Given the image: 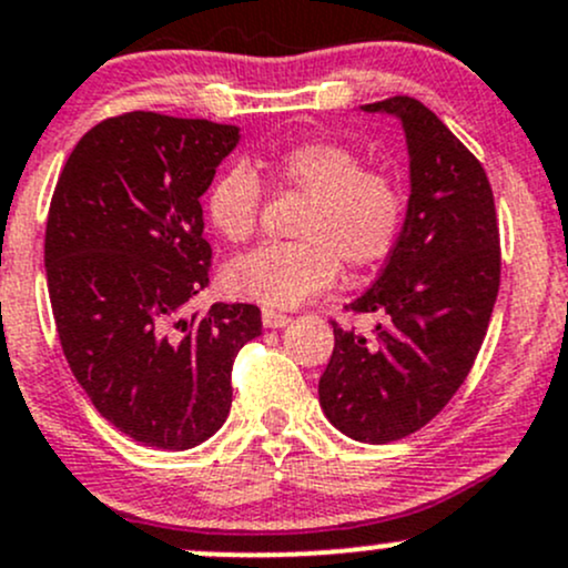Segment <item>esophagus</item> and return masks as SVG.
I'll return each instance as SVG.
<instances>
[{
    "label": "esophagus",
    "instance_id": "obj_1",
    "mask_svg": "<svg viewBox=\"0 0 568 568\" xmlns=\"http://www.w3.org/2000/svg\"><path fill=\"white\" fill-rule=\"evenodd\" d=\"M261 318H264V326H266V329H283V326H288L291 315L280 313V310L264 307V310H261Z\"/></svg>",
    "mask_w": 568,
    "mask_h": 568
}]
</instances>
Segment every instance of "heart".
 Listing matches in <instances>:
<instances>
[{
    "instance_id": "1",
    "label": "heart",
    "mask_w": 568,
    "mask_h": 568,
    "mask_svg": "<svg viewBox=\"0 0 568 568\" xmlns=\"http://www.w3.org/2000/svg\"><path fill=\"white\" fill-rule=\"evenodd\" d=\"M272 171L291 190L307 195L302 242L266 244L225 268L229 294L266 307H294L351 268L381 264L397 244L405 220V193L392 174L364 169V160L337 141H304L274 158ZM261 182L244 165L214 179L206 199L209 223L231 244H244L258 229Z\"/></svg>"
}]
</instances>
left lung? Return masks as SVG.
<instances>
[{"instance_id":"8db88e82","label":"left lung","mask_w":568,"mask_h":568,"mask_svg":"<svg viewBox=\"0 0 568 568\" xmlns=\"http://www.w3.org/2000/svg\"><path fill=\"white\" fill-rule=\"evenodd\" d=\"M403 122L410 199L378 280L348 307L375 313L369 337L334 324L318 381L326 419L362 444H392L427 425L468 378L500 285L493 187L479 160L419 100L362 105Z\"/></svg>"}]
</instances>
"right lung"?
Segmentation results:
<instances>
[{
	"label": "right lung",
	"mask_w": 568,
	"mask_h": 568,
	"mask_svg": "<svg viewBox=\"0 0 568 568\" xmlns=\"http://www.w3.org/2000/svg\"><path fill=\"white\" fill-rule=\"evenodd\" d=\"M239 128L133 111L94 124L59 174L45 277L64 359L94 408L133 440L193 449L223 427L231 369L261 334L255 304H212L201 195Z\"/></svg>",
	"instance_id": "obj_1"
}]
</instances>
